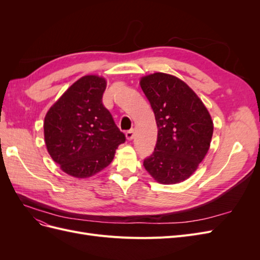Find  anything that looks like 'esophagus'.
Listing matches in <instances>:
<instances>
[{"mask_svg":"<svg viewBox=\"0 0 260 260\" xmlns=\"http://www.w3.org/2000/svg\"><path fill=\"white\" fill-rule=\"evenodd\" d=\"M125 137H127L128 140H132L133 138H135V130L133 129L128 130L127 132H125Z\"/></svg>","mask_w":260,"mask_h":260,"instance_id":"esophagus-1","label":"esophagus"}]
</instances>
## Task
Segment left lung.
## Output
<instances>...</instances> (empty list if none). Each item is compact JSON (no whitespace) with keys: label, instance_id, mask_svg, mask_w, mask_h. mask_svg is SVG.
Segmentation results:
<instances>
[{"label":"left lung","instance_id":"left-lung-1","mask_svg":"<svg viewBox=\"0 0 260 260\" xmlns=\"http://www.w3.org/2000/svg\"><path fill=\"white\" fill-rule=\"evenodd\" d=\"M158 128L154 152L143 166L157 182L175 184L191 177L207 154L214 124L205 105L179 78L155 73L140 81Z\"/></svg>","mask_w":260,"mask_h":260}]
</instances>
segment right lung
<instances>
[{"label":"right lung","instance_id":"1","mask_svg":"<svg viewBox=\"0 0 260 260\" xmlns=\"http://www.w3.org/2000/svg\"><path fill=\"white\" fill-rule=\"evenodd\" d=\"M106 80L84 76L62 94L44 118L48 152L60 169L88 178L106 168L125 136L103 105Z\"/></svg>","mask_w":260,"mask_h":260}]
</instances>
